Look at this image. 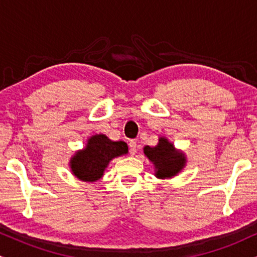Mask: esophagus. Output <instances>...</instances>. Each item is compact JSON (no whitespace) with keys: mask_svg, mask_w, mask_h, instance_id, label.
I'll return each mask as SVG.
<instances>
[{"mask_svg":"<svg viewBox=\"0 0 257 257\" xmlns=\"http://www.w3.org/2000/svg\"><path fill=\"white\" fill-rule=\"evenodd\" d=\"M137 150H138L137 141H131V142H129V151H131L132 156H134V154L137 153Z\"/></svg>","mask_w":257,"mask_h":257,"instance_id":"34e87169","label":"esophagus"}]
</instances>
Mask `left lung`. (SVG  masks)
<instances>
[{
    "label": "left lung",
    "mask_w": 257,
    "mask_h": 257,
    "mask_svg": "<svg viewBox=\"0 0 257 257\" xmlns=\"http://www.w3.org/2000/svg\"><path fill=\"white\" fill-rule=\"evenodd\" d=\"M144 154L153 164L154 176L160 179L175 177L187 165L185 153L165 137H160L154 147L145 146Z\"/></svg>",
    "instance_id": "obj_1"
}]
</instances>
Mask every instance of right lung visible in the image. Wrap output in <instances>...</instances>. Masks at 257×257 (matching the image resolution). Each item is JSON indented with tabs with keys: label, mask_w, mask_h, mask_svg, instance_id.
<instances>
[{
	"label": "right lung",
	"mask_w": 257,
	"mask_h": 257,
	"mask_svg": "<svg viewBox=\"0 0 257 257\" xmlns=\"http://www.w3.org/2000/svg\"><path fill=\"white\" fill-rule=\"evenodd\" d=\"M124 154H128L124 141H112L105 134H94L87 139L82 150L73 154L69 168L74 177L93 183L103 177L111 160Z\"/></svg>",
	"instance_id": "1"
}]
</instances>
